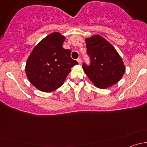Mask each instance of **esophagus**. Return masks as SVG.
I'll list each match as a JSON object with an SVG mask.
<instances>
[{
  "label": "esophagus",
  "mask_w": 147,
  "mask_h": 147,
  "mask_svg": "<svg viewBox=\"0 0 147 147\" xmlns=\"http://www.w3.org/2000/svg\"><path fill=\"white\" fill-rule=\"evenodd\" d=\"M77 61L78 62V63H79V64H81V63H82V60H81L80 57H78V58L77 59Z\"/></svg>",
  "instance_id": "1"
}]
</instances>
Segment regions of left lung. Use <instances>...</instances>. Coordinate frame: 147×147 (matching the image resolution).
Wrapping results in <instances>:
<instances>
[{"label": "left lung", "instance_id": "8db88e82", "mask_svg": "<svg viewBox=\"0 0 147 147\" xmlns=\"http://www.w3.org/2000/svg\"><path fill=\"white\" fill-rule=\"evenodd\" d=\"M90 64L82 67L89 79L97 87L105 89L119 81L125 72L122 59L107 40L99 35L85 40Z\"/></svg>", "mask_w": 147, "mask_h": 147}]
</instances>
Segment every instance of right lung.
<instances>
[{
  "label": "right lung",
  "mask_w": 147,
  "mask_h": 147,
  "mask_svg": "<svg viewBox=\"0 0 147 147\" xmlns=\"http://www.w3.org/2000/svg\"><path fill=\"white\" fill-rule=\"evenodd\" d=\"M65 38L53 32L38 44L28 57L26 73L31 84L45 92L63 85L71 68L78 63L70 57L71 51L63 47Z\"/></svg>",
  "instance_id": "add662e5"
}]
</instances>
